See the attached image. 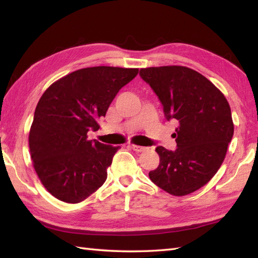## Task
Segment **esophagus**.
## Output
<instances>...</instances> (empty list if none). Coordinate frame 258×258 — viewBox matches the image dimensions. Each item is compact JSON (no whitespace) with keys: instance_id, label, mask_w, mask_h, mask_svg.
<instances>
[{"instance_id":"34e87169","label":"esophagus","mask_w":258,"mask_h":258,"mask_svg":"<svg viewBox=\"0 0 258 258\" xmlns=\"http://www.w3.org/2000/svg\"><path fill=\"white\" fill-rule=\"evenodd\" d=\"M130 147H131V149H132L133 151H135V152H138V153H141V152H144V151L146 150V147H144V146H140V145H134V144H132V145H130Z\"/></svg>"}]
</instances>
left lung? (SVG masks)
I'll use <instances>...</instances> for the list:
<instances>
[{
	"label": "left lung",
	"mask_w": 258,
	"mask_h": 258,
	"mask_svg": "<svg viewBox=\"0 0 258 258\" xmlns=\"http://www.w3.org/2000/svg\"><path fill=\"white\" fill-rule=\"evenodd\" d=\"M140 75L160 98L166 119L179 124L176 151L156 147L160 165L149 176L171 195L193 193L210 182L225 158L234 134L229 104L211 81L189 68H146Z\"/></svg>",
	"instance_id": "obj_1"
}]
</instances>
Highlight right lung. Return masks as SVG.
Here are the masks:
<instances>
[{"label":"right lung","mask_w":258,"mask_h":258,"mask_svg":"<svg viewBox=\"0 0 258 258\" xmlns=\"http://www.w3.org/2000/svg\"><path fill=\"white\" fill-rule=\"evenodd\" d=\"M139 69L94 67L54 82L38 101L29 134L41 183L55 199L75 204L104 184L119 146L87 140L100 128L109 104Z\"/></svg>","instance_id":"1"}]
</instances>
